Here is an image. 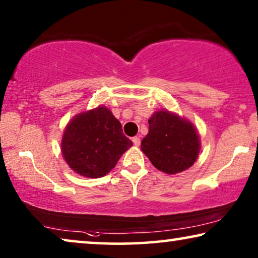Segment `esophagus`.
Returning <instances> with one entry per match:
<instances>
[{
	"instance_id": "1",
	"label": "esophagus",
	"mask_w": 258,
	"mask_h": 258,
	"mask_svg": "<svg viewBox=\"0 0 258 258\" xmlns=\"http://www.w3.org/2000/svg\"><path fill=\"white\" fill-rule=\"evenodd\" d=\"M132 141H133V144L136 145V146H140L141 140H140L139 137H134V138H132Z\"/></svg>"
}]
</instances>
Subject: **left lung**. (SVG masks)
<instances>
[{
    "mask_svg": "<svg viewBox=\"0 0 258 258\" xmlns=\"http://www.w3.org/2000/svg\"><path fill=\"white\" fill-rule=\"evenodd\" d=\"M149 132L141 141V151L152 164L166 174L190 168L199 154V138L191 122L168 111L149 118Z\"/></svg>",
    "mask_w": 258,
    "mask_h": 258,
    "instance_id": "obj_1",
    "label": "left lung"
}]
</instances>
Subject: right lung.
I'll use <instances>...</instances> for the list:
<instances>
[{"mask_svg":"<svg viewBox=\"0 0 258 258\" xmlns=\"http://www.w3.org/2000/svg\"><path fill=\"white\" fill-rule=\"evenodd\" d=\"M132 146L121 124L105 106L76 116L64 130L61 151L75 172L89 178L103 177Z\"/></svg>","mask_w":258,"mask_h":258,"instance_id":"add662e5","label":"right lung"}]
</instances>
